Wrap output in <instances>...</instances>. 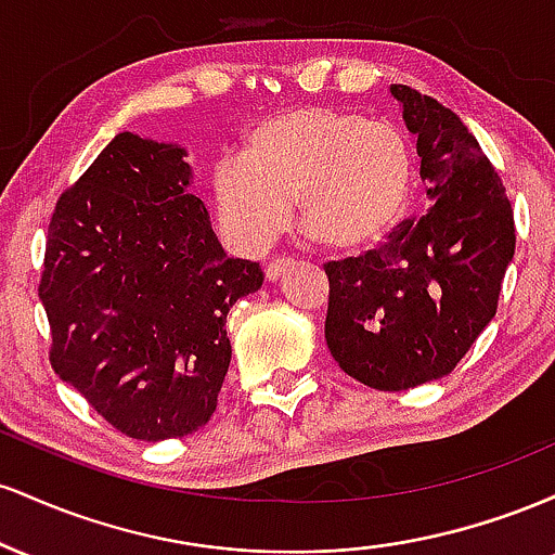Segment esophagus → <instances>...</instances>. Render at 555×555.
<instances>
[{"instance_id":"1","label":"esophagus","mask_w":555,"mask_h":555,"mask_svg":"<svg viewBox=\"0 0 555 555\" xmlns=\"http://www.w3.org/2000/svg\"><path fill=\"white\" fill-rule=\"evenodd\" d=\"M289 266H292L289 258H273L271 263L266 266V279H269V282H276L284 271H289Z\"/></svg>"}]
</instances>
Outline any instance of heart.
I'll return each instance as SVG.
<instances>
[{
  "instance_id": "heart-1",
  "label": "heart",
  "mask_w": 555,
  "mask_h": 555,
  "mask_svg": "<svg viewBox=\"0 0 555 555\" xmlns=\"http://www.w3.org/2000/svg\"><path fill=\"white\" fill-rule=\"evenodd\" d=\"M412 177L410 138L393 122L295 106L263 119L242 158H221L211 190L221 224L250 250L282 232L292 201L318 240L354 250L397 224Z\"/></svg>"
}]
</instances>
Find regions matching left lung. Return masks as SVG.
Returning a JSON list of instances; mask_svg holds the SVG:
<instances>
[{"label":"left lung","instance_id":"8db88e82","mask_svg":"<svg viewBox=\"0 0 555 555\" xmlns=\"http://www.w3.org/2000/svg\"><path fill=\"white\" fill-rule=\"evenodd\" d=\"M417 135L428 211L365 256L331 260L326 341L344 373L406 391L456 367L499 308L514 258V211L499 171L454 112L391 86Z\"/></svg>","mask_w":555,"mask_h":555}]
</instances>
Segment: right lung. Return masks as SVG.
<instances>
[{
	"label": "right lung",
	"mask_w": 555,
	"mask_h": 555,
	"mask_svg": "<svg viewBox=\"0 0 555 555\" xmlns=\"http://www.w3.org/2000/svg\"><path fill=\"white\" fill-rule=\"evenodd\" d=\"M184 156L119 132L56 201L38 284L54 373L138 441L211 420L232 360L227 313L263 284L258 263L221 250Z\"/></svg>",
	"instance_id": "1"
}]
</instances>
